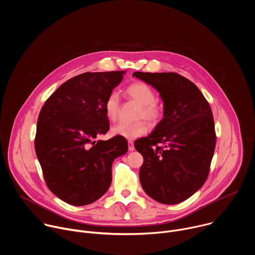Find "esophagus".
<instances>
[{
	"label": "esophagus",
	"instance_id": "obj_1",
	"mask_svg": "<svg viewBox=\"0 0 255 255\" xmlns=\"http://www.w3.org/2000/svg\"><path fill=\"white\" fill-rule=\"evenodd\" d=\"M128 148H129V150L130 151H133L134 149H135V147H134V143L130 140V141H128Z\"/></svg>",
	"mask_w": 255,
	"mask_h": 255
}]
</instances>
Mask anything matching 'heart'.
I'll return each instance as SVG.
<instances>
[{
    "instance_id": "b5f03b06",
    "label": "heart",
    "mask_w": 255,
    "mask_h": 255,
    "mask_svg": "<svg viewBox=\"0 0 255 255\" xmlns=\"http://www.w3.org/2000/svg\"><path fill=\"white\" fill-rule=\"evenodd\" d=\"M127 95L141 105L138 117L144 118L150 122H156L161 116V109L155 102L156 94L154 90L146 83H134L127 88ZM119 96L116 92H112L105 101V113L109 120H116L119 112ZM148 127L143 121L134 123L120 122L113 126L111 132L114 136H120L126 139H136L147 132Z\"/></svg>"
}]
</instances>
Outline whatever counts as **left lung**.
<instances>
[{
	"label": "left lung",
	"mask_w": 255,
	"mask_h": 255,
	"mask_svg": "<svg viewBox=\"0 0 255 255\" xmlns=\"http://www.w3.org/2000/svg\"><path fill=\"white\" fill-rule=\"evenodd\" d=\"M133 77L152 86L163 102L161 121L134 143L144 159L140 184L161 204L181 203L203 187L210 171L216 145L211 107L194 83L175 72L135 71Z\"/></svg>",
	"instance_id": "left-lung-1"
}]
</instances>
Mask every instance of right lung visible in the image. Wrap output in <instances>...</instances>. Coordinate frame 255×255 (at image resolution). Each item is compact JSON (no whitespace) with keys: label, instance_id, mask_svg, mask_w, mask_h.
I'll return each mask as SVG.
<instances>
[{"label":"right lung","instance_id":"right-lung-1","mask_svg":"<svg viewBox=\"0 0 255 255\" xmlns=\"http://www.w3.org/2000/svg\"><path fill=\"white\" fill-rule=\"evenodd\" d=\"M125 70L85 72L62 84L42 107L35 151L48 189L63 202L85 206L112 183L113 161L128 150L127 140H98L110 128L105 101Z\"/></svg>","mask_w":255,"mask_h":255}]
</instances>
